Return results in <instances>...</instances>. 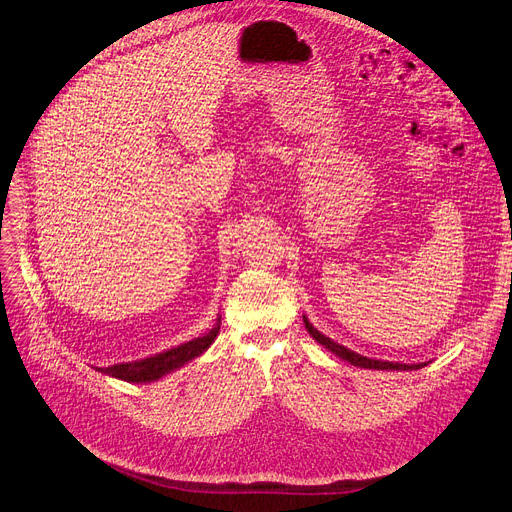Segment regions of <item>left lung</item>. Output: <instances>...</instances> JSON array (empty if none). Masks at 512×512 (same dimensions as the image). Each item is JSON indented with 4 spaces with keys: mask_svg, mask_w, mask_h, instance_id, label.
I'll list each match as a JSON object with an SVG mask.
<instances>
[{
    "mask_svg": "<svg viewBox=\"0 0 512 512\" xmlns=\"http://www.w3.org/2000/svg\"><path fill=\"white\" fill-rule=\"evenodd\" d=\"M302 321H304V325H306V332H309L319 344H323L327 351H332L334 355H338L340 359H344V361H349L351 365H357V367H365V370H388V372H407V370H420V367H424V365H428V363H395V361H380V359H370V357H363V355H359V353H355V351H351V349H346V346H342V344H338V342H334L332 338H327V336H323L317 327H313V323L306 319V317H302Z\"/></svg>",
    "mask_w": 512,
    "mask_h": 512,
    "instance_id": "8db88e82",
    "label": "left lung"
}]
</instances>
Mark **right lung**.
Masks as SVG:
<instances>
[{"mask_svg":"<svg viewBox=\"0 0 512 512\" xmlns=\"http://www.w3.org/2000/svg\"><path fill=\"white\" fill-rule=\"evenodd\" d=\"M218 332H220V317H218V323L212 327L208 334L193 338L185 344L174 346V349L157 353V355L147 357V359L117 363V365H109V367H98V372L113 376V378H119L124 382H153V380H159L166 374L178 370V367H182L185 363L193 361L203 351H208L210 344L216 340Z\"/></svg>","mask_w":512,"mask_h":512,"instance_id":"obj_1","label":"right lung"}]
</instances>
